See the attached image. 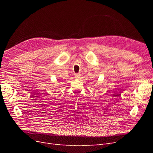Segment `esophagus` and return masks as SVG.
I'll list each match as a JSON object with an SVG mask.
<instances>
[{
  "label": "esophagus",
  "mask_w": 153,
  "mask_h": 153,
  "mask_svg": "<svg viewBox=\"0 0 153 153\" xmlns=\"http://www.w3.org/2000/svg\"><path fill=\"white\" fill-rule=\"evenodd\" d=\"M75 78H80V75L79 73H76L75 75Z\"/></svg>",
  "instance_id": "34e87169"
}]
</instances>
